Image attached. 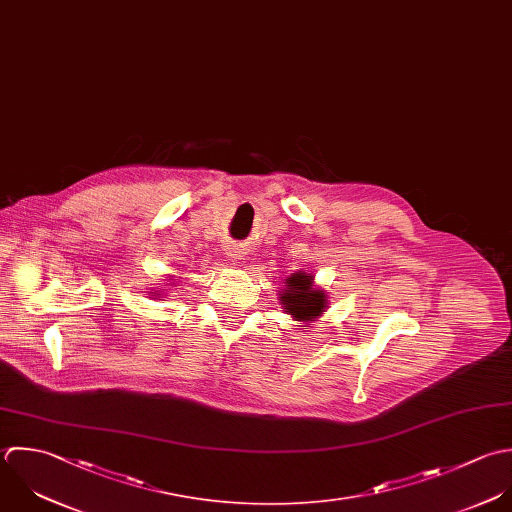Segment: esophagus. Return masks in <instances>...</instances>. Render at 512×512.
Returning <instances> with one entry per match:
<instances>
[{"label":"esophagus","mask_w":512,"mask_h":512,"mask_svg":"<svg viewBox=\"0 0 512 512\" xmlns=\"http://www.w3.org/2000/svg\"><path fill=\"white\" fill-rule=\"evenodd\" d=\"M225 255H227L231 261H239V259H243V249L237 247V245H227V247H225Z\"/></svg>","instance_id":"esophagus-1"}]
</instances>
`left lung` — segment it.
<instances>
[{"label": "left lung", "mask_w": 512, "mask_h": 512, "mask_svg": "<svg viewBox=\"0 0 512 512\" xmlns=\"http://www.w3.org/2000/svg\"><path fill=\"white\" fill-rule=\"evenodd\" d=\"M289 315L297 321H311L325 309V293L313 289L311 277L305 273H293L287 279V289L281 297Z\"/></svg>", "instance_id": "8db88e82"}]
</instances>
